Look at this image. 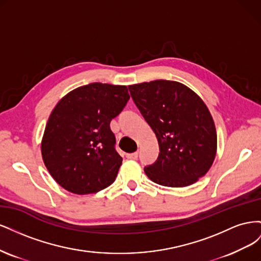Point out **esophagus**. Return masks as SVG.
Returning <instances> with one entry per match:
<instances>
[{
  "instance_id": "34e87169",
  "label": "esophagus",
  "mask_w": 261,
  "mask_h": 261,
  "mask_svg": "<svg viewBox=\"0 0 261 261\" xmlns=\"http://www.w3.org/2000/svg\"><path fill=\"white\" fill-rule=\"evenodd\" d=\"M126 158L129 160H136L138 158V153L137 152H134V153H127L126 154Z\"/></svg>"
}]
</instances>
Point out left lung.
Instances as JSON below:
<instances>
[{"label":"left lung","mask_w":261,"mask_h":261,"mask_svg":"<svg viewBox=\"0 0 261 261\" xmlns=\"http://www.w3.org/2000/svg\"><path fill=\"white\" fill-rule=\"evenodd\" d=\"M128 89L159 144V155L145 167L146 175L169 187L196 183L217 154L216 125L204 102L187 86L173 81L135 84Z\"/></svg>","instance_id":"obj_1"}]
</instances>
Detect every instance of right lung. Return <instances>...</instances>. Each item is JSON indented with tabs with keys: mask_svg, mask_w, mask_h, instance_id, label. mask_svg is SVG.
<instances>
[{
	"mask_svg": "<svg viewBox=\"0 0 261 261\" xmlns=\"http://www.w3.org/2000/svg\"><path fill=\"white\" fill-rule=\"evenodd\" d=\"M129 100L126 86L92 83L69 91L49 116L41 141L45 168L69 193H98L115 180L122 156L112 118Z\"/></svg>",
	"mask_w": 261,
	"mask_h": 261,
	"instance_id": "add662e5",
	"label": "right lung"
}]
</instances>
